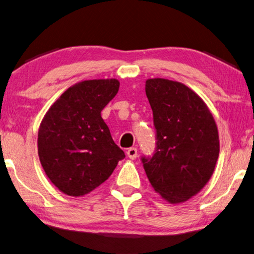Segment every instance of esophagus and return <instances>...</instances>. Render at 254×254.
<instances>
[{
    "instance_id": "esophagus-1",
    "label": "esophagus",
    "mask_w": 254,
    "mask_h": 254,
    "mask_svg": "<svg viewBox=\"0 0 254 254\" xmlns=\"http://www.w3.org/2000/svg\"><path fill=\"white\" fill-rule=\"evenodd\" d=\"M127 156L131 160H135L136 159V155H137V150L135 149V147H130V149L127 150Z\"/></svg>"
}]
</instances>
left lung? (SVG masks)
I'll list each match as a JSON object with an SVG mask.
<instances>
[{
	"instance_id": "obj_1",
	"label": "left lung",
	"mask_w": 254,
	"mask_h": 254,
	"mask_svg": "<svg viewBox=\"0 0 254 254\" xmlns=\"http://www.w3.org/2000/svg\"><path fill=\"white\" fill-rule=\"evenodd\" d=\"M155 127V151L141 161L151 186L171 203L201 191L219 158L218 127L199 95L182 83L145 82Z\"/></svg>"
}]
</instances>
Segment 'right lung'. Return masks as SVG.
Returning a JSON list of instances; mask_svg holds the SVG:
<instances>
[{
  "label": "right lung",
  "mask_w": 254,
  "mask_h": 254,
  "mask_svg": "<svg viewBox=\"0 0 254 254\" xmlns=\"http://www.w3.org/2000/svg\"><path fill=\"white\" fill-rule=\"evenodd\" d=\"M119 86L115 79L77 83L60 96L41 123V164L51 182L67 195L93 191L126 158L101 117Z\"/></svg>",
  "instance_id": "right-lung-1"
}]
</instances>
